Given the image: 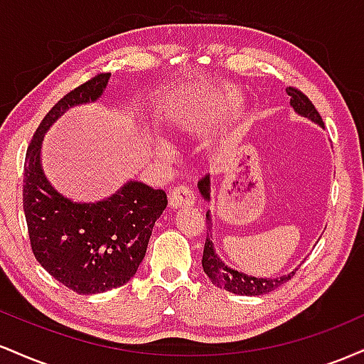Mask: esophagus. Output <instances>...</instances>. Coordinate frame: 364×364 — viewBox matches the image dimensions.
Returning <instances> with one entry per match:
<instances>
[{
    "mask_svg": "<svg viewBox=\"0 0 364 364\" xmlns=\"http://www.w3.org/2000/svg\"><path fill=\"white\" fill-rule=\"evenodd\" d=\"M196 202L195 191L188 185H179L169 193V205L173 208L193 205Z\"/></svg>",
    "mask_w": 364,
    "mask_h": 364,
    "instance_id": "obj_1",
    "label": "esophagus"
}]
</instances>
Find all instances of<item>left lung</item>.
<instances>
[{
	"label": "left lung",
	"mask_w": 364,
	"mask_h": 364,
	"mask_svg": "<svg viewBox=\"0 0 364 364\" xmlns=\"http://www.w3.org/2000/svg\"><path fill=\"white\" fill-rule=\"evenodd\" d=\"M287 94L291 95V106L294 107V111L298 114L304 116V118L315 121L316 124L323 127V121H321V116L318 114V111L315 109L310 99L303 94L301 90H298L296 87H289L287 89ZM198 190L200 193L203 195V198L210 200V178L203 176L198 181ZM207 217V240H205V246H203V257H202V267L203 272L208 275L212 284H215L217 287L220 289H225L229 292H235V294H241V296H262L267 294V292H272L281 287L282 284H286L294 272L282 275V277L277 279H258V277H252V275H246L237 272V270H232L231 267L224 265L223 260L217 257L215 250H214V243H212V220H210V214H205Z\"/></svg>",
	"instance_id": "1"
}]
</instances>
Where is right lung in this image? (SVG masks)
I'll use <instances>...</instances> for the list:
<instances>
[{"mask_svg": "<svg viewBox=\"0 0 364 364\" xmlns=\"http://www.w3.org/2000/svg\"><path fill=\"white\" fill-rule=\"evenodd\" d=\"M111 73H99L51 107L27 149L23 212L37 262L78 294H99L127 284L144 260L156 220L168 205L164 190L128 181L107 200L77 203L49 185L41 168L44 133L68 107L94 102Z\"/></svg>", "mask_w": 364, "mask_h": 364, "instance_id": "obj_1", "label": "right lung"}]
</instances>
